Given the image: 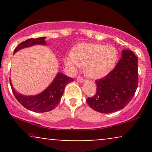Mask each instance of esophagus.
Masks as SVG:
<instances>
[{
    "mask_svg": "<svg viewBox=\"0 0 152 152\" xmlns=\"http://www.w3.org/2000/svg\"><path fill=\"white\" fill-rule=\"evenodd\" d=\"M76 80H77V81L79 82V83H83V82L84 81V79H83V78L80 76H78L77 78H76Z\"/></svg>",
    "mask_w": 152,
    "mask_h": 152,
    "instance_id": "1",
    "label": "esophagus"
}]
</instances>
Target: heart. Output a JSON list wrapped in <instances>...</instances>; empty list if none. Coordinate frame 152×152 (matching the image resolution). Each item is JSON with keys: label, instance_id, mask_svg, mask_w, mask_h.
I'll return each mask as SVG.
<instances>
[{"label": "heart", "instance_id": "b5f03b06", "mask_svg": "<svg viewBox=\"0 0 152 152\" xmlns=\"http://www.w3.org/2000/svg\"><path fill=\"white\" fill-rule=\"evenodd\" d=\"M118 53L114 47L101 43L78 44L65 58L67 67L76 71L86 66V74L93 78H101L114 69Z\"/></svg>", "mask_w": 152, "mask_h": 152}]
</instances>
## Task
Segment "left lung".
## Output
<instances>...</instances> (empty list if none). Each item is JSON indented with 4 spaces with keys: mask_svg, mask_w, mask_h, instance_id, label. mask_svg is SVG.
Wrapping results in <instances>:
<instances>
[{
    "mask_svg": "<svg viewBox=\"0 0 152 152\" xmlns=\"http://www.w3.org/2000/svg\"><path fill=\"white\" fill-rule=\"evenodd\" d=\"M137 57L132 50H122L121 58L114 70L96 81V93L86 100L90 107L104 114L124 109L133 98L137 88Z\"/></svg>",
    "mask_w": 152,
    "mask_h": 152,
    "instance_id": "obj_1",
    "label": "left lung"
}]
</instances>
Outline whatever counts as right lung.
Returning a JSON list of instances; mask_svg holds the SVG:
<instances>
[{
	"label": "right lung",
	"instance_id": "1",
	"mask_svg": "<svg viewBox=\"0 0 152 152\" xmlns=\"http://www.w3.org/2000/svg\"><path fill=\"white\" fill-rule=\"evenodd\" d=\"M46 38V37L29 38L20 43L15 48L13 53H16L22 48H28L35 45L45 46L46 45L45 41ZM71 81H74L72 78L69 77L62 73H58L51 83L41 93L34 96H25L17 92L13 88L10 78V86L18 102L26 109L37 113L47 112L55 109L60 103L66 86Z\"/></svg>",
	"mask_w": 152,
	"mask_h": 152
}]
</instances>
